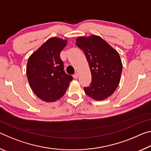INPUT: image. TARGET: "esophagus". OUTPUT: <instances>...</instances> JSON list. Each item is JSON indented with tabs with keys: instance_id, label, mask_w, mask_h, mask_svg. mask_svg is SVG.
<instances>
[{
	"instance_id": "obj_1",
	"label": "esophagus",
	"mask_w": 151,
	"mask_h": 151,
	"mask_svg": "<svg viewBox=\"0 0 151 151\" xmlns=\"http://www.w3.org/2000/svg\"><path fill=\"white\" fill-rule=\"evenodd\" d=\"M78 73H75V75H73V78H74L76 79V78H78Z\"/></svg>"
}]
</instances>
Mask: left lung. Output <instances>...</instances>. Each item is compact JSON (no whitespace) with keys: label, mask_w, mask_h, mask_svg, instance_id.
<instances>
[{"label":"left lung","mask_w":151,"mask_h":151,"mask_svg":"<svg viewBox=\"0 0 151 151\" xmlns=\"http://www.w3.org/2000/svg\"><path fill=\"white\" fill-rule=\"evenodd\" d=\"M76 45L83 50L91 72V83L84 87L85 93L97 101L108 98L121 79L122 65L119 53L96 35L78 37Z\"/></svg>","instance_id":"obj_1"}]
</instances>
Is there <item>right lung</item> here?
Returning <instances> with one entry per match:
<instances>
[{
    "label": "right lung",
    "instance_id": "right-lung-1",
    "mask_svg": "<svg viewBox=\"0 0 151 151\" xmlns=\"http://www.w3.org/2000/svg\"><path fill=\"white\" fill-rule=\"evenodd\" d=\"M66 43V40L51 38L28 60L27 75L30 86L36 95L45 102L60 99L73 79L65 72L60 57Z\"/></svg>",
    "mask_w": 151,
    "mask_h": 151
}]
</instances>
